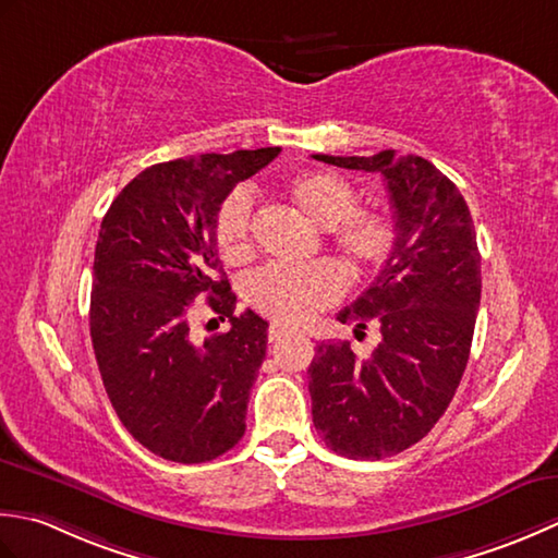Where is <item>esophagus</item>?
Returning a JSON list of instances; mask_svg holds the SVG:
<instances>
[{
    "label": "esophagus",
    "instance_id": "esophagus-1",
    "mask_svg": "<svg viewBox=\"0 0 558 558\" xmlns=\"http://www.w3.org/2000/svg\"><path fill=\"white\" fill-rule=\"evenodd\" d=\"M293 332H295V329L289 327V325H281V323L269 325V342L277 344V342H281L283 337H291Z\"/></svg>",
    "mask_w": 558,
    "mask_h": 558
}]
</instances>
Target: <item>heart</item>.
<instances>
[{"instance_id": "heart-1", "label": "heart", "mask_w": 558, "mask_h": 558, "mask_svg": "<svg viewBox=\"0 0 558 558\" xmlns=\"http://www.w3.org/2000/svg\"><path fill=\"white\" fill-rule=\"evenodd\" d=\"M287 195L305 219L327 229L351 265L363 271L378 269L392 255L397 221L385 209H359L356 190L327 170H303L287 180ZM255 202L247 187H235L216 211V247L229 265H243L255 253ZM347 291V275L332 259L289 267L269 265L247 281V301L271 320L301 325L337 303Z\"/></svg>"}]
</instances>
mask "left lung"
I'll list each match as a JSON object with an SVG mask.
<instances>
[{"label":"left lung","instance_id":"1","mask_svg":"<svg viewBox=\"0 0 558 558\" xmlns=\"http://www.w3.org/2000/svg\"><path fill=\"white\" fill-rule=\"evenodd\" d=\"M315 161L380 173L397 243L380 275L337 320L380 327V344L356 359L349 342L317 347L308 368L313 424L327 448L380 460L422 440L446 412L470 359L482 299V257L460 190L422 156L392 149Z\"/></svg>","mask_w":558,"mask_h":558}]
</instances>
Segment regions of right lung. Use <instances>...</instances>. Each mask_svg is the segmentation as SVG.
Segmentation results:
<instances>
[{"mask_svg":"<svg viewBox=\"0 0 558 558\" xmlns=\"http://www.w3.org/2000/svg\"><path fill=\"white\" fill-rule=\"evenodd\" d=\"M279 151L267 146L156 163L124 185L100 223L90 342L122 426L163 460L209 462L245 434L267 320L235 313L214 223L235 183ZM202 298L232 327L197 343L189 315Z\"/></svg>","mask_w":558,"mask_h":558,"instance_id":"obj_1","label":"right lung"}]
</instances>
